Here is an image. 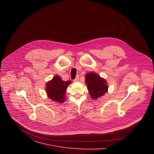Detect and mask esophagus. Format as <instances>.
<instances>
[{
  "label": "esophagus",
  "mask_w": 154,
  "mask_h": 154,
  "mask_svg": "<svg viewBox=\"0 0 154 154\" xmlns=\"http://www.w3.org/2000/svg\"><path fill=\"white\" fill-rule=\"evenodd\" d=\"M79 76L78 75L76 76V78L73 80V81H74L75 82H78V81H79Z\"/></svg>",
  "instance_id": "34e87169"
}]
</instances>
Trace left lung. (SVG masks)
Listing matches in <instances>:
<instances>
[{
    "label": "left lung",
    "mask_w": 154,
    "mask_h": 154,
    "mask_svg": "<svg viewBox=\"0 0 154 154\" xmlns=\"http://www.w3.org/2000/svg\"><path fill=\"white\" fill-rule=\"evenodd\" d=\"M85 83L89 95L94 100L104 95L107 92L108 87L106 80L95 73L91 72L86 75Z\"/></svg>",
    "instance_id": "left-lung-1"
}]
</instances>
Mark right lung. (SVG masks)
Here are the masks:
<instances>
[{"instance_id": "add662e5", "label": "right lung", "mask_w": 154, "mask_h": 154, "mask_svg": "<svg viewBox=\"0 0 154 154\" xmlns=\"http://www.w3.org/2000/svg\"><path fill=\"white\" fill-rule=\"evenodd\" d=\"M71 81H63L58 76H55L52 80L46 84V91L49 98L53 101L62 103L66 100V91Z\"/></svg>"}]
</instances>
